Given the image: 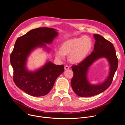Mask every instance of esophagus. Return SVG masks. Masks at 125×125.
Segmentation results:
<instances>
[{"instance_id": "obj_1", "label": "esophagus", "mask_w": 125, "mask_h": 125, "mask_svg": "<svg viewBox=\"0 0 125 125\" xmlns=\"http://www.w3.org/2000/svg\"><path fill=\"white\" fill-rule=\"evenodd\" d=\"M69 66H68V65H66V66H65V67H64V69H65V70H68V69H69Z\"/></svg>"}]
</instances>
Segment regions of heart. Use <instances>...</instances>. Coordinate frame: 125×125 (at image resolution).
I'll use <instances>...</instances> for the list:
<instances>
[{"label":"heart","instance_id":"b5f03b06","mask_svg":"<svg viewBox=\"0 0 125 125\" xmlns=\"http://www.w3.org/2000/svg\"><path fill=\"white\" fill-rule=\"evenodd\" d=\"M93 44L92 39L87 35L71 39L65 41L61 48L55 49V55L58 59H63L65 55L69 54V58L71 62L80 63L90 54Z\"/></svg>","mask_w":125,"mask_h":125}]
</instances>
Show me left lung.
I'll use <instances>...</instances> for the list:
<instances>
[{
	"mask_svg": "<svg viewBox=\"0 0 125 125\" xmlns=\"http://www.w3.org/2000/svg\"><path fill=\"white\" fill-rule=\"evenodd\" d=\"M95 42L94 51L84 60L77 65L72 67L74 76L71 84L75 93L79 96L88 97L99 94L111 85L118 68V60L113 44L101 35L94 34ZM105 58L110 64L109 75L101 84L92 85L88 81V70L91 65L98 59Z\"/></svg>",
	"mask_w": 125,
	"mask_h": 125,
	"instance_id": "left-lung-1",
	"label": "left lung"
}]
</instances>
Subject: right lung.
Returning <instances> with one entry per match:
<instances>
[{
	"label": "right lung",
	"instance_id": "1",
	"mask_svg": "<svg viewBox=\"0 0 125 125\" xmlns=\"http://www.w3.org/2000/svg\"><path fill=\"white\" fill-rule=\"evenodd\" d=\"M58 34L55 29L39 28L30 31L16 41L10 55L13 81L17 87L31 96L48 94L56 79L64 72V65H55L50 61L34 71L28 70L26 66L31 53L38 47L49 51L50 48L45 43L51 44Z\"/></svg>",
	"mask_w": 125,
	"mask_h": 125
}]
</instances>
